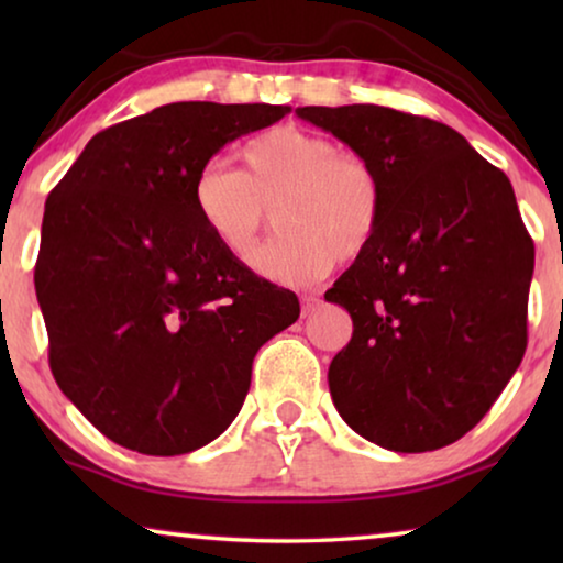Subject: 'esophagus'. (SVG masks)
I'll return each mask as SVG.
<instances>
[{"mask_svg": "<svg viewBox=\"0 0 563 563\" xmlns=\"http://www.w3.org/2000/svg\"><path fill=\"white\" fill-rule=\"evenodd\" d=\"M320 305H322V299L318 295H302V314H305V318H310V314L318 310Z\"/></svg>", "mask_w": 563, "mask_h": 563, "instance_id": "1", "label": "esophagus"}]
</instances>
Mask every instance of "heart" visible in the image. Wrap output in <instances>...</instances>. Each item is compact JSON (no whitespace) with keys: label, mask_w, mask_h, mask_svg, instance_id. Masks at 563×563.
<instances>
[{"label":"heart","mask_w":563,"mask_h":563,"mask_svg":"<svg viewBox=\"0 0 563 563\" xmlns=\"http://www.w3.org/2000/svg\"><path fill=\"white\" fill-rule=\"evenodd\" d=\"M238 156L243 168L210 161L191 187L199 225L230 258L249 261L274 207L282 230L253 258L268 279L307 284L372 245L384 191L368 161L295 125L253 135Z\"/></svg>","instance_id":"1"}]
</instances>
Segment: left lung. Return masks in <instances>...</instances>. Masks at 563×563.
Listing matches in <instances>:
<instances>
[{
  "mask_svg": "<svg viewBox=\"0 0 563 563\" xmlns=\"http://www.w3.org/2000/svg\"><path fill=\"white\" fill-rule=\"evenodd\" d=\"M374 166V241L325 291L351 343L328 368L341 418L382 449L466 435L526 353L533 241L512 184L443 122L379 104L297 107Z\"/></svg>",
  "mask_w": 563,
  "mask_h": 563,
  "instance_id": "8db88e82",
  "label": "left lung"
}]
</instances>
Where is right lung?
<instances>
[{
	"label": "right lung",
	"instance_id": "obj_1",
	"mask_svg": "<svg viewBox=\"0 0 563 563\" xmlns=\"http://www.w3.org/2000/svg\"><path fill=\"white\" fill-rule=\"evenodd\" d=\"M291 107L174 102L87 143L48 195L35 295L51 372L99 433L145 456L214 441L261 345L299 318L295 291L230 258L191 187L222 145Z\"/></svg>",
	"mask_w": 563,
	"mask_h": 563
}]
</instances>
